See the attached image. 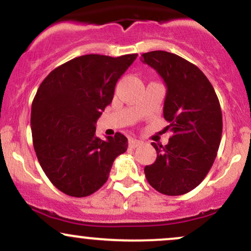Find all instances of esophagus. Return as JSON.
<instances>
[{
	"label": "esophagus",
	"instance_id": "esophagus-1",
	"mask_svg": "<svg viewBox=\"0 0 251 251\" xmlns=\"http://www.w3.org/2000/svg\"><path fill=\"white\" fill-rule=\"evenodd\" d=\"M128 145H129V148L134 149V148H138V146L142 145V142H140V140H137V139H129Z\"/></svg>",
	"mask_w": 251,
	"mask_h": 251
}]
</instances>
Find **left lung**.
<instances>
[{
	"mask_svg": "<svg viewBox=\"0 0 251 251\" xmlns=\"http://www.w3.org/2000/svg\"><path fill=\"white\" fill-rule=\"evenodd\" d=\"M165 82L164 118L169 143H152L157 159L145 166L146 179L158 192L179 196L194 190L211 169L221 144L222 111L208 77L188 60L164 50L144 53Z\"/></svg>",
	"mask_w": 251,
	"mask_h": 251,
	"instance_id": "left-lung-1",
	"label": "left lung"
}]
</instances>
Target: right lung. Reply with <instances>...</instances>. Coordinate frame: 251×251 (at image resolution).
Returning a JSON list of instances; mask_svg holds the SVG:
<instances>
[{
    "instance_id": "obj_1",
    "label": "right lung",
    "mask_w": 251,
    "mask_h": 251,
    "mask_svg": "<svg viewBox=\"0 0 251 251\" xmlns=\"http://www.w3.org/2000/svg\"><path fill=\"white\" fill-rule=\"evenodd\" d=\"M137 56L75 57L51 71L37 89L30 116L34 149L43 172L63 194H94L127 150V138L119 132L106 140L96 137V124Z\"/></svg>"
}]
</instances>
